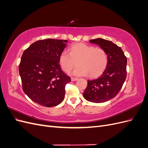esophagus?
I'll list each match as a JSON object with an SVG mask.
<instances>
[{
    "mask_svg": "<svg viewBox=\"0 0 148 148\" xmlns=\"http://www.w3.org/2000/svg\"><path fill=\"white\" fill-rule=\"evenodd\" d=\"M78 79V78H73V77H72L71 78V80L72 82H75V81H77V80Z\"/></svg>",
    "mask_w": 148,
    "mask_h": 148,
    "instance_id": "1",
    "label": "esophagus"
}]
</instances>
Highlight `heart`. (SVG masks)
<instances>
[{
	"mask_svg": "<svg viewBox=\"0 0 148 148\" xmlns=\"http://www.w3.org/2000/svg\"><path fill=\"white\" fill-rule=\"evenodd\" d=\"M59 62L65 72H69L78 64L79 66L73 72L74 75L84 77L89 75L90 77L94 78L104 71L108 58L103 49L79 43L71 46L70 52L67 50L62 51L59 57Z\"/></svg>",
	"mask_w": 148,
	"mask_h": 148,
	"instance_id": "1",
	"label": "heart"
}]
</instances>
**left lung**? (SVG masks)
<instances>
[{"label": "left lung", "mask_w": 148, "mask_h": 148, "mask_svg": "<svg viewBox=\"0 0 148 148\" xmlns=\"http://www.w3.org/2000/svg\"><path fill=\"white\" fill-rule=\"evenodd\" d=\"M106 52L108 62L102 74L96 79L88 80L83 97L88 101L101 103L117 95L127 77V59L122 49L112 41L102 38L89 41Z\"/></svg>", "instance_id": "left-lung-1"}]
</instances>
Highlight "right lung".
Returning <instances> with one entry per match:
<instances>
[{"label":"right lung","instance_id":"obj_1","mask_svg":"<svg viewBox=\"0 0 148 148\" xmlns=\"http://www.w3.org/2000/svg\"><path fill=\"white\" fill-rule=\"evenodd\" d=\"M66 40L47 39L36 41L24 51L19 73L24 92L42 106L51 107L63 101L65 84L71 81L61 70L59 57Z\"/></svg>","mask_w":148,"mask_h":148}]
</instances>
